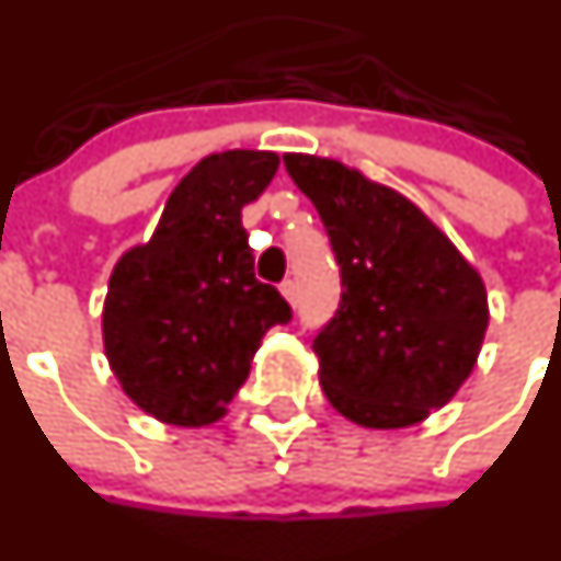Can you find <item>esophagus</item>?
Wrapping results in <instances>:
<instances>
[{"label":"esophagus","instance_id":"1","mask_svg":"<svg viewBox=\"0 0 561 561\" xmlns=\"http://www.w3.org/2000/svg\"><path fill=\"white\" fill-rule=\"evenodd\" d=\"M280 294L286 297L288 305H297V283L294 280H283L280 283Z\"/></svg>","mask_w":561,"mask_h":561}]
</instances>
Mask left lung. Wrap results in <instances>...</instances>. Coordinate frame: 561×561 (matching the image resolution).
Wrapping results in <instances>:
<instances>
[{
  "label": "left lung",
  "instance_id": "1",
  "mask_svg": "<svg viewBox=\"0 0 561 561\" xmlns=\"http://www.w3.org/2000/svg\"><path fill=\"white\" fill-rule=\"evenodd\" d=\"M341 264V308L316 335L319 381L363 428H409L453 401L488 330L474 264L403 193L319 154H283Z\"/></svg>",
  "mask_w": 561,
  "mask_h": 561
}]
</instances>
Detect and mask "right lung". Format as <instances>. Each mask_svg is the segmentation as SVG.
<instances>
[{
    "mask_svg": "<svg viewBox=\"0 0 561 561\" xmlns=\"http://www.w3.org/2000/svg\"><path fill=\"white\" fill-rule=\"evenodd\" d=\"M280 158L229 149L198 160L165 202L147 242L114 264L103 348L125 396L154 420L202 428L226 417L253 354L291 308L256 280L242 207L262 196Z\"/></svg>",
    "mask_w": 561,
    "mask_h": 561,
    "instance_id": "add662e5",
    "label": "right lung"
}]
</instances>
